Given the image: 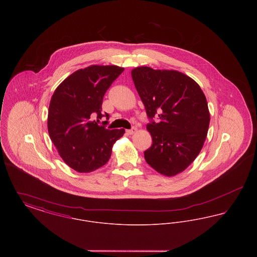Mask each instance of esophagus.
<instances>
[{"mask_svg": "<svg viewBox=\"0 0 257 257\" xmlns=\"http://www.w3.org/2000/svg\"><path fill=\"white\" fill-rule=\"evenodd\" d=\"M137 132V128L136 127H133L132 129H130V130H126V133L128 135H133L135 134Z\"/></svg>", "mask_w": 257, "mask_h": 257, "instance_id": "1", "label": "esophagus"}]
</instances>
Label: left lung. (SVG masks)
Masks as SVG:
<instances>
[{"mask_svg": "<svg viewBox=\"0 0 257 257\" xmlns=\"http://www.w3.org/2000/svg\"><path fill=\"white\" fill-rule=\"evenodd\" d=\"M132 79L149 118L152 146L145 151L147 164L171 177L185 171L197 157L207 137V100L195 80L177 70L139 66Z\"/></svg>", "mask_w": 257, "mask_h": 257, "instance_id": "obj_1", "label": "left lung"}]
</instances>
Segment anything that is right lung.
Segmentation results:
<instances>
[{"instance_id":"right-lung-1","label":"right lung","mask_w":257,"mask_h":257,"mask_svg":"<svg viewBox=\"0 0 257 257\" xmlns=\"http://www.w3.org/2000/svg\"><path fill=\"white\" fill-rule=\"evenodd\" d=\"M123 70L116 65L96 64L79 69L61 82L51 98L50 138L61 159L74 171L86 173L103 167L112 146L125 133L124 129L110 130L98 124L104 116V94Z\"/></svg>"}]
</instances>
